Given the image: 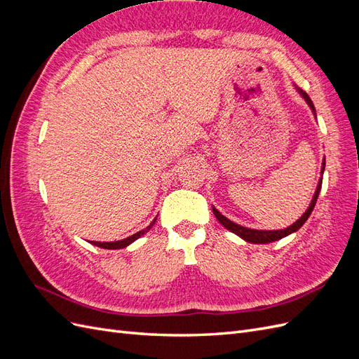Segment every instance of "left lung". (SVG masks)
I'll list each match as a JSON object with an SVG mask.
<instances>
[{
	"label": "left lung",
	"mask_w": 359,
	"mask_h": 359,
	"mask_svg": "<svg viewBox=\"0 0 359 359\" xmlns=\"http://www.w3.org/2000/svg\"><path fill=\"white\" fill-rule=\"evenodd\" d=\"M298 91L301 93V95L304 97V99H306V102H307L309 106H310V109L313 111L314 116H316V111H314L313 102L310 100V97L307 95V93H304V91L299 90V88H298ZM323 170H325V158H323V163H322V173H323ZM320 187H322V178L319 180L318 189H316V191H314L313 201H311L310 206L307 208V211L304 212L295 223L290 224L289 227H286V229H281V231H257V229H248V227L240 226V224H236V223L231 222L229 219H226V217H224L223 214H220L219 211H217V210L214 208V206H212V212H214V215H215V219L219 220V222L226 227L227 231H231V232H233L235 235L241 236L243 240H245L247 243H253V244H268V243H273V241L281 240V238H285V236H287V235H290V233H293V232H297V231L299 229V227L307 222V219H309L311 211H313V208H314V205H316V201H318V196H319Z\"/></svg>",
	"instance_id": "8db88e82"
}]
</instances>
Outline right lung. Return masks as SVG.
Wrapping results in <instances>:
<instances>
[{"label":"right lung","instance_id":"obj_1","mask_svg":"<svg viewBox=\"0 0 359 359\" xmlns=\"http://www.w3.org/2000/svg\"><path fill=\"white\" fill-rule=\"evenodd\" d=\"M156 220H157V217L156 219L153 220V223H151L149 226H147L145 229H142V231H139V232H136L135 235H132V236H127L126 240H121V241H114V243H97V241H93L91 244H94V245H97V247H102V248H107V250H116V248H124V247H127L128 244H132L133 241H136L137 238H140L142 236L144 233H147L151 227L154 226V223H156Z\"/></svg>","mask_w":359,"mask_h":359}]
</instances>
